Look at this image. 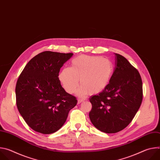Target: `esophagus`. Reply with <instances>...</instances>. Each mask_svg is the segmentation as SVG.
I'll use <instances>...</instances> for the list:
<instances>
[{
  "label": "esophagus",
  "instance_id": "obj_1",
  "mask_svg": "<svg viewBox=\"0 0 160 160\" xmlns=\"http://www.w3.org/2000/svg\"><path fill=\"white\" fill-rule=\"evenodd\" d=\"M84 101V99H78V104H80L81 102H83Z\"/></svg>",
  "mask_w": 160,
  "mask_h": 160
}]
</instances>
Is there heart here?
<instances>
[{"label": "heart", "instance_id": "1", "mask_svg": "<svg viewBox=\"0 0 160 160\" xmlns=\"http://www.w3.org/2000/svg\"><path fill=\"white\" fill-rule=\"evenodd\" d=\"M114 72L112 62L101 56H79L72 60L71 67L63 68L59 79L63 88L69 94L76 92L82 87L80 92L96 94L108 85Z\"/></svg>", "mask_w": 160, "mask_h": 160}]
</instances>
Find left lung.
Returning a JSON list of instances; mask_svg holds the SVG:
<instances>
[{
	"label": "left lung",
	"mask_w": 160,
	"mask_h": 160,
	"mask_svg": "<svg viewBox=\"0 0 160 160\" xmlns=\"http://www.w3.org/2000/svg\"><path fill=\"white\" fill-rule=\"evenodd\" d=\"M115 68L106 88L89 99L90 120L107 133L118 132L132 122L143 98L142 82L138 71L123 56L115 54Z\"/></svg>",
	"instance_id": "8db88e82"
}]
</instances>
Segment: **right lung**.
<instances>
[{
    "instance_id": "obj_1",
    "label": "right lung",
    "mask_w": 160,
    "mask_h": 160,
    "mask_svg": "<svg viewBox=\"0 0 160 160\" xmlns=\"http://www.w3.org/2000/svg\"><path fill=\"white\" fill-rule=\"evenodd\" d=\"M73 55L42 52L27 63L17 80L18 109L37 132L50 134L58 131L77 104L76 98L66 92L58 78L61 68Z\"/></svg>"
}]
</instances>
